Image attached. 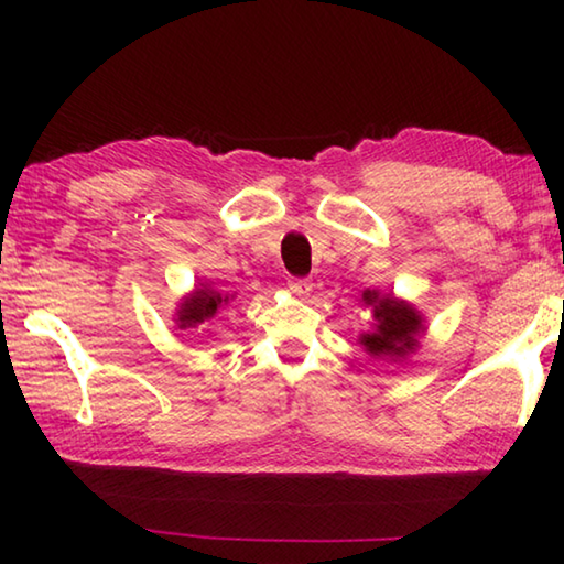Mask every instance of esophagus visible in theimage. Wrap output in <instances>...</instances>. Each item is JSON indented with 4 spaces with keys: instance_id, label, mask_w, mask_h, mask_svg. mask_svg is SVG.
<instances>
[{
    "instance_id": "obj_1",
    "label": "esophagus",
    "mask_w": 564,
    "mask_h": 564,
    "mask_svg": "<svg viewBox=\"0 0 564 564\" xmlns=\"http://www.w3.org/2000/svg\"><path fill=\"white\" fill-rule=\"evenodd\" d=\"M289 289L293 295H299V299H308L313 291V283L308 279H293L289 281Z\"/></svg>"
}]
</instances>
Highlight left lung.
<instances>
[{
  "mask_svg": "<svg viewBox=\"0 0 564 564\" xmlns=\"http://www.w3.org/2000/svg\"><path fill=\"white\" fill-rule=\"evenodd\" d=\"M360 305L370 308L373 328L360 333L358 343L370 358L403 362L420 348V338L425 336V316L413 303L398 299L393 291L366 289L360 295Z\"/></svg>",
  "mask_w": 564,
  "mask_h": 564,
  "instance_id": "1",
  "label": "left lung"
}]
</instances>
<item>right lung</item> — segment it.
Segmentation results:
<instances>
[{"mask_svg": "<svg viewBox=\"0 0 564 564\" xmlns=\"http://www.w3.org/2000/svg\"><path fill=\"white\" fill-rule=\"evenodd\" d=\"M231 301H234V295L216 291L212 283H198V285H194V291L186 293L176 305V313H174L176 328L178 330H196L198 326H204L206 321L216 318V313L226 308Z\"/></svg>", "mask_w": 564, "mask_h": 564, "instance_id": "1", "label": "right lung"}]
</instances>
